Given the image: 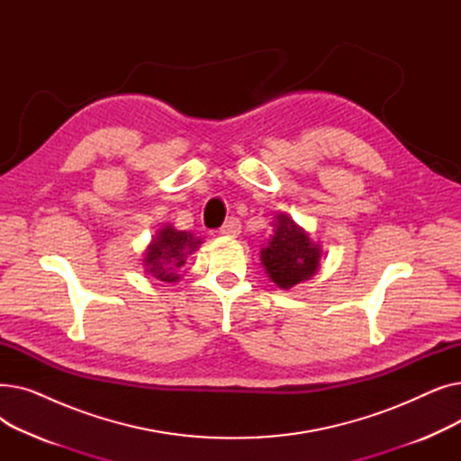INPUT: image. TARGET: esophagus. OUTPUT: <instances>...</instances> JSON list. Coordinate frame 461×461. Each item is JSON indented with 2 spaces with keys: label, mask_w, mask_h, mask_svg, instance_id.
<instances>
[{
  "label": "esophagus",
  "mask_w": 461,
  "mask_h": 461,
  "mask_svg": "<svg viewBox=\"0 0 461 461\" xmlns=\"http://www.w3.org/2000/svg\"><path fill=\"white\" fill-rule=\"evenodd\" d=\"M221 233H222V235H230V237L239 235V233H240V221H239V218H237V216H230L228 221L222 224Z\"/></svg>",
  "instance_id": "esophagus-1"
}]
</instances>
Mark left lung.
I'll return each instance as SVG.
<instances>
[{
  "label": "left lung",
  "instance_id": "left-lung-1",
  "mask_svg": "<svg viewBox=\"0 0 461 461\" xmlns=\"http://www.w3.org/2000/svg\"><path fill=\"white\" fill-rule=\"evenodd\" d=\"M261 263L278 287L289 289L318 271L321 250L292 218L278 214L275 235L261 250Z\"/></svg>",
  "mask_w": 461,
  "mask_h": 461
}]
</instances>
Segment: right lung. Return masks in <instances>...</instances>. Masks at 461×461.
I'll return each instance as SVG.
<instances>
[{"mask_svg":"<svg viewBox=\"0 0 461 461\" xmlns=\"http://www.w3.org/2000/svg\"><path fill=\"white\" fill-rule=\"evenodd\" d=\"M202 243L188 231H177L166 226L153 239L148 252H145V267L160 282H177V271L186 263V256L192 254Z\"/></svg>","mask_w":461,"mask_h":461,"instance_id":"1","label":"right lung"}]
</instances>
